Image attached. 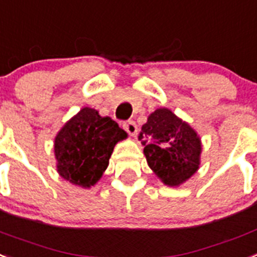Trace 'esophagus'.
<instances>
[{
	"label": "esophagus",
	"mask_w": 257,
	"mask_h": 257,
	"mask_svg": "<svg viewBox=\"0 0 257 257\" xmlns=\"http://www.w3.org/2000/svg\"><path fill=\"white\" fill-rule=\"evenodd\" d=\"M122 128L126 131L131 136H136L137 135V124H136L133 120H129V121H125L122 124Z\"/></svg>",
	"instance_id": "esophagus-1"
}]
</instances>
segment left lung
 <instances>
[{"label": "left lung", "mask_w": 257, "mask_h": 257, "mask_svg": "<svg viewBox=\"0 0 257 257\" xmlns=\"http://www.w3.org/2000/svg\"><path fill=\"white\" fill-rule=\"evenodd\" d=\"M150 169L167 185L191 178L200 165L201 142L187 122L170 109L159 108L149 116L140 133Z\"/></svg>", "instance_id": "obj_1"}]
</instances>
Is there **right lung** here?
Wrapping results in <instances>:
<instances>
[{"label": "right lung", "mask_w": 257, "mask_h": 257, "mask_svg": "<svg viewBox=\"0 0 257 257\" xmlns=\"http://www.w3.org/2000/svg\"><path fill=\"white\" fill-rule=\"evenodd\" d=\"M125 137L126 133L111 117L82 108L56 137L57 171L73 184L91 187L107 169L116 142Z\"/></svg>", "instance_id": "right-lung-1"}]
</instances>
